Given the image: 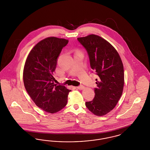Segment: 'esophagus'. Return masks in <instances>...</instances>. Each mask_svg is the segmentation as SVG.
<instances>
[{"label": "esophagus", "mask_w": 150, "mask_h": 150, "mask_svg": "<svg viewBox=\"0 0 150 150\" xmlns=\"http://www.w3.org/2000/svg\"><path fill=\"white\" fill-rule=\"evenodd\" d=\"M77 88H78V89H80V90H82V89H83L84 88V86H78Z\"/></svg>", "instance_id": "1"}]
</instances>
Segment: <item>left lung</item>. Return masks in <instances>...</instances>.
Wrapping results in <instances>:
<instances>
[{
    "label": "left lung",
    "mask_w": 150,
    "mask_h": 150,
    "mask_svg": "<svg viewBox=\"0 0 150 150\" xmlns=\"http://www.w3.org/2000/svg\"><path fill=\"white\" fill-rule=\"evenodd\" d=\"M77 39L87 51L91 67L99 76L96 79L94 98L86 102V107L95 115L104 116L114 108L122 93L124 73L121 58L100 36L91 34Z\"/></svg>",
    "instance_id": "obj_1"
}]
</instances>
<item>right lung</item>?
I'll return each instance as SVG.
<instances>
[{
    "mask_svg": "<svg viewBox=\"0 0 150 150\" xmlns=\"http://www.w3.org/2000/svg\"><path fill=\"white\" fill-rule=\"evenodd\" d=\"M68 42L56 37L43 39L30 52L24 66L23 79L27 92L38 107L51 114L65 107L71 91L54 84L53 76L57 58Z\"/></svg>",
    "mask_w": 150,
    "mask_h": 150,
    "instance_id": "1",
    "label": "right lung"
}]
</instances>
